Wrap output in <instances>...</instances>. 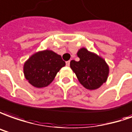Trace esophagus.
<instances>
[{"mask_svg": "<svg viewBox=\"0 0 132 132\" xmlns=\"http://www.w3.org/2000/svg\"><path fill=\"white\" fill-rule=\"evenodd\" d=\"M70 61H67V62H66V65H67V66H70Z\"/></svg>", "mask_w": 132, "mask_h": 132, "instance_id": "esophagus-1", "label": "esophagus"}]
</instances>
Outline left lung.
I'll return each mask as SVG.
<instances>
[{
	"label": "left lung",
	"instance_id": "left-lung-1",
	"mask_svg": "<svg viewBox=\"0 0 132 132\" xmlns=\"http://www.w3.org/2000/svg\"><path fill=\"white\" fill-rule=\"evenodd\" d=\"M80 60L70 61V68L75 73L80 83L88 90H95L106 82L109 67L105 60L85 47L77 52Z\"/></svg>",
	"mask_w": 132,
	"mask_h": 132
}]
</instances>
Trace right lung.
Listing matches in <instances>:
<instances>
[{
  "instance_id": "add662e5",
  "label": "right lung",
  "mask_w": 132,
  "mask_h": 132,
  "mask_svg": "<svg viewBox=\"0 0 132 132\" xmlns=\"http://www.w3.org/2000/svg\"><path fill=\"white\" fill-rule=\"evenodd\" d=\"M64 65L60 54L50 50L39 51L25 62L23 74L31 85L41 88L50 85Z\"/></svg>"
}]
</instances>
